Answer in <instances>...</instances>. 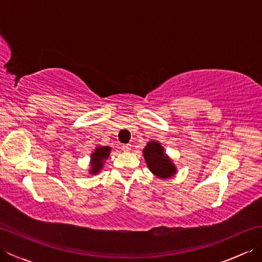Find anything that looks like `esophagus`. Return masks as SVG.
I'll return each mask as SVG.
<instances>
[{
  "label": "esophagus",
  "mask_w": 262,
  "mask_h": 262,
  "mask_svg": "<svg viewBox=\"0 0 262 262\" xmlns=\"http://www.w3.org/2000/svg\"><path fill=\"white\" fill-rule=\"evenodd\" d=\"M130 147H132L130 144H125V145L121 146L122 151H124V152H129L130 151Z\"/></svg>",
  "instance_id": "1"
}]
</instances>
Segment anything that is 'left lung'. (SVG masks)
<instances>
[{"mask_svg":"<svg viewBox=\"0 0 262 262\" xmlns=\"http://www.w3.org/2000/svg\"><path fill=\"white\" fill-rule=\"evenodd\" d=\"M147 168L160 179H170L177 173V166L158 141H149L143 149Z\"/></svg>","mask_w":262,"mask_h":262,"instance_id":"8db88e82","label":"left lung"}]
</instances>
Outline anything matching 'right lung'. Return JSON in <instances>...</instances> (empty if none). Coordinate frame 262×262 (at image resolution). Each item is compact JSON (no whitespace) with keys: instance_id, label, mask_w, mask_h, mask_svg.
<instances>
[{"instance_id":"right-lung-1","label":"right lung","mask_w":262,"mask_h":262,"mask_svg":"<svg viewBox=\"0 0 262 262\" xmlns=\"http://www.w3.org/2000/svg\"><path fill=\"white\" fill-rule=\"evenodd\" d=\"M111 152L110 146H101L99 145L94 151L91 153L90 158V169H89V173L90 174H98L103 169V165L105 160H108Z\"/></svg>"}]
</instances>
